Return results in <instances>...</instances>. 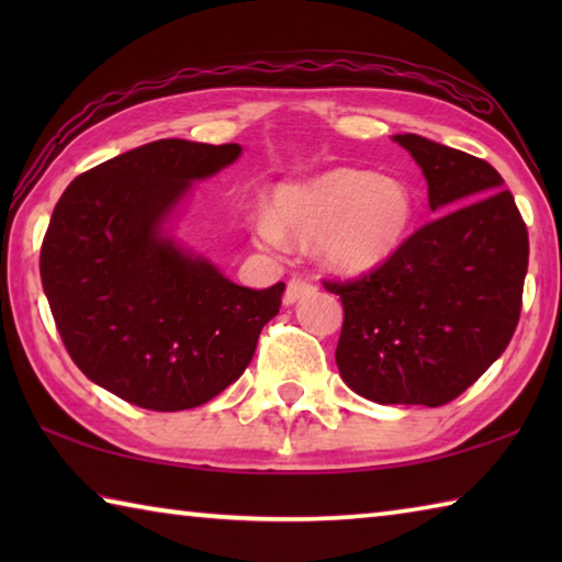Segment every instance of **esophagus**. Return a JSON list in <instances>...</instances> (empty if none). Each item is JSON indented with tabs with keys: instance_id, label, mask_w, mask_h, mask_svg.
I'll return each instance as SVG.
<instances>
[{
	"instance_id": "esophagus-1",
	"label": "esophagus",
	"mask_w": 562,
	"mask_h": 562,
	"mask_svg": "<svg viewBox=\"0 0 562 562\" xmlns=\"http://www.w3.org/2000/svg\"><path fill=\"white\" fill-rule=\"evenodd\" d=\"M310 292H315V284L302 280V278H292L288 282V290H284V294H282V302L290 307V304H294L300 297H304V294H310Z\"/></svg>"
}]
</instances>
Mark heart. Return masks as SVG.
Masks as SVG:
<instances>
[{"label": "heart", "instance_id": "1", "mask_svg": "<svg viewBox=\"0 0 562 562\" xmlns=\"http://www.w3.org/2000/svg\"><path fill=\"white\" fill-rule=\"evenodd\" d=\"M414 223V195L404 180L357 168H331L300 183H282L270 211L250 221L255 240L284 247L288 237L317 243V258L339 274H367L402 250Z\"/></svg>", "mask_w": 562, "mask_h": 562}]
</instances>
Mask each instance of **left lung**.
<instances>
[{
    "mask_svg": "<svg viewBox=\"0 0 562 562\" xmlns=\"http://www.w3.org/2000/svg\"><path fill=\"white\" fill-rule=\"evenodd\" d=\"M394 140L422 168L436 217L379 270L325 282L345 304L335 359L345 384L369 402L441 406L486 372L516 331L528 231L486 160L416 133Z\"/></svg>",
    "mask_w": 562,
    "mask_h": 562,
    "instance_id": "obj_1",
    "label": "left lung"
}]
</instances>
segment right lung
<instances>
[{
	"mask_svg": "<svg viewBox=\"0 0 562 562\" xmlns=\"http://www.w3.org/2000/svg\"><path fill=\"white\" fill-rule=\"evenodd\" d=\"M237 144L164 138L87 170L64 190L42 243V288L76 367L150 412L211 402L240 379L284 282L240 288L173 237L195 180Z\"/></svg>",
	"mask_w": 562,
	"mask_h": 562,
	"instance_id": "obj_1",
	"label": "right lung"
}]
</instances>
